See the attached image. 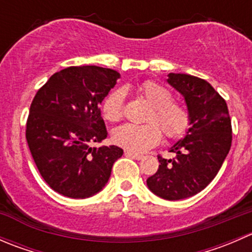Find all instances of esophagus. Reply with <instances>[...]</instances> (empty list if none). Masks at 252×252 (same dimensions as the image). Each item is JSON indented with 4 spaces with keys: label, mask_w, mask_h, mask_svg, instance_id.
<instances>
[{
    "label": "esophagus",
    "mask_w": 252,
    "mask_h": 252,
    "mask_svg": "<svg viewBox=\"0 0 252 252\" xmlns=\"http://www.w3.org/2000/svg\"><path fill=\"white\" fill-rule=\"evenodd\" d=\"M126 156L130 157V158H134V159H141L142 158V155L135 154V152H131V151H126Z\"/></svg>",
    "instance_id": "obj_1"
}]
</instances>
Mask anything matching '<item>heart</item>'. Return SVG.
Listing matches in <instances>:
<instances>
[{
    "instance_id": "obj_1",
    "label": "heart",
    "mask_w": 252,
    "mask_h": 252,
    "mask_svg": "<svg viewBox=\"0 0 252 252\" xmlns=\"http://www.w3.org/2000/svg\"><path fill=\"white\" fill-rule=\"evenodd\" d=\"M139 95L152 107L145 126L124 124L112 133L114 144L131 152H145L161 141V128L166 138L179 139L185 135L191 123L190 111L184 103L173 101L169 89L154 80H146L138 88ZM102 116L108 122H118L124 112V91H111L101 106ZM160 127L158 128V126Z\"/></svg>"
}]
</instances>
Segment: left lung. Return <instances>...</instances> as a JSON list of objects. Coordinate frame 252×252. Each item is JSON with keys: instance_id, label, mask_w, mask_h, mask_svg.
Instances as JSON below:
<instances>
[{"instance_id": "left-lung-1", "label": "left lung", "mask_w": 252, "mask_h": 252, "mask_svg": "<svg viewBox=\"0 0 252 252\" xmlns=\"http://www.w3.org/2000/svg\"><path fill=\"white\" fill-rule=\"evenodd\" d=\"M167 81L184 97L191 123L169 150L177 157L158 156L161 164L146 183L155 195L175 201L196 195L217 175L232 146V122L224 98L204 79L169 73Z\"/></svg>"}]
</instances>
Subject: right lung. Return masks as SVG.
I'll return each instance as SVG.
<instances>
[{"instance_id":"right-lung-1","label":"right lung","mask_w":252,"mask_h":252,"mask_svg":"<svg viewBox=\"0 0 252 252\" xmlns=\"http://www.w3.org/2000/svg\"><path fill=\"white\" fill-rule=\"evenodd\" d=\"M121 77L96 65L68 67L55 73L35 95L27 136L45 182L63 196L85 199L107 184L118 146L91 147L107 138L100 105Z\"/></svg>"}]
</instances>
